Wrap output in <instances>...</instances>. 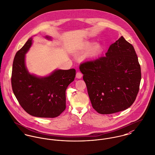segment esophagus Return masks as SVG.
Listing matches in <instances>:
<instances>
[{
  "label": "esophagus",
  "instance_id": "1",
  "mask_svg": "<svg viewBox=\"0 0 155 155\" xmlns=\"http://www.w3.org/2000/svg\"><path fill=\"white\" fill-rule=\"evenodd\" d=\"M82 74L81 72L78 71V72H77V73H76V78L81 79V78H82Z\"/></svg>",
  "mask_w": 155,
  "mask_h": 155
}]
</instances>
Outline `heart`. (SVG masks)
Returning <instances> with one entry per match:
<instances>
[{
	"label": "heart",
	"mask_w": 155,
	"mask_h": 155,
	"mask_svg": "<svg viewBox=\"0 0 155 155\" xmlns=\"http://www.w3.org/2000/svg\"><path fill=\"white\" fill-rule=\"evenodd\" d=\"M92 45V43L90 42H84V44L81 46V51H84L85 50H87L89 49L91 46ZM101 51V47L100 45L97 44L94 46H93L91 49L90 50L89 54L91 56H97Z\"/></svg>",
	"instance_id": "b5f03b06"
}]
</instances>
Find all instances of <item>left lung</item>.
<instances>
[{
	"mask_svg": "<svg viewBox=\"0 0 155 155\" xmlns=\"http://www.w3.org/2000/svg\"><path fill=\"white\" fill-rule=\"evenodd\" d=\"M92 107L101 114L124 111L135 101L141 81L140 65L133 46L121 36L105 56L82 63Z\"/></svg>",
	"mask_w": 155,
	"mask_h": 155,
	"instance_id": "obj_1",
	"label": "left lung"
}]
</instances>
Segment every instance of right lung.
Returning a JSON list of instances; mask_svg holds the SVG:
<instances>
[{"label":"right lung","mask_w":155,"mask_h":155,"mask_svg":"<svg viewBox=\"0 0 155 155\" xmlns=\"http://www.w3.org/2000/svg\"><path fill=\"white\" fill-rule=\"evenodd\" d=\"M32 40L28 39L15 54L11 76L12 91L20 105L31 115L57 117L66 109V91L74 79L76 70H57L44 78L29 74L25 64V54Z\"/></svg>","instance_id":"obj_1"}]
</instances>
